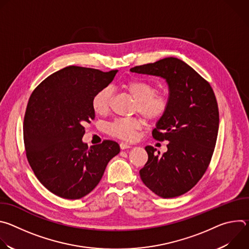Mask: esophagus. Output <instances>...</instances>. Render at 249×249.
<instances>
[{
    "instance_id": "1",
    "label": "esophagus",
    "mask_w": 249,
    "mask_h": 249,
    "mask_svg": "<svg viewBox=\"0 0 249 249\" xmlns=\"http://www.w3.org/2000/svg\"><path fill=\"white\" fill-rule=\"evenodd\" d=\"M131 144H128V143H124V142H122V143H120V148L121 150H125V149H129L131 148Z\"/></svg>"
}]
</instances>
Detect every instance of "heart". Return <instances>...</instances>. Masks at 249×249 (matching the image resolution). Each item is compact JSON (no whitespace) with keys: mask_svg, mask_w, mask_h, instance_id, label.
Segmentation results:
<instances>
[{"mask_svg":"<svg viewBox=\"0 0 249 249\" xmlns=\"http://www.w3.org/2000/svg\"><path fill=\"white\" fill-rule=\"evenodd\" d=\"M124 88L136 100V110L150 120L163 117L170 106V97L165 92H157L156 87L146 81L132 80L124 84ZM113 90L110 86L98 89L91 99V107L96 114L104 115L109 111ZM144 125L140 118L116 119L109 124L107 131L113 136L124 140H133L137 131Z\"/></svg>","mask_w":249,"mask_h":249,"instance_id":"obj_1","label":"heart"}]
</instances>
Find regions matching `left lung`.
<instances>
[{
    "label": "left lung",
    "mask_w": 249,
    "mask_h": 249,
    "mask_svg": "<svg viewBox=\"0 0 249 249\" xmlns=\"http://www.w3.org/2000/svg\"><path fill=\"white\" fill-rule=\"evenodd\" d=\"M130 71L164 79L170 97L167 113L153 130L156 140L168 141L167 152L145 148L149 159L141 179L160 197L180 196L202 178L214 153L220 121L215 93L194 69L174 57Z\"/></svg>",
    "instance_id": "obj_1"
}]
</instances>
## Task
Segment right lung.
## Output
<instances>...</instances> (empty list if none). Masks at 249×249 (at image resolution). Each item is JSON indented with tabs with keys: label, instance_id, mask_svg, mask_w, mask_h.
<instances>
[{
	"label": "right lung",
	"instance_id": "right-lung-1",
	"mask_svg": "<svg viewBox=\"0 0 249 249\" xmlns=\"http://www.w3.org/2000/svg\"><path fill=\"white\" fill-rule=\"evenodd\" d=\"M116 73L69 66L46 78L29 97L23 120L26 158L41 184L61 198L76 200L91 192L120 152L114 141L89 148L82 140L85 124L95 117L92 96Z\"/></svg>",
	"mask_w": 249,
	"mask_h": 249
}]
</instances>
